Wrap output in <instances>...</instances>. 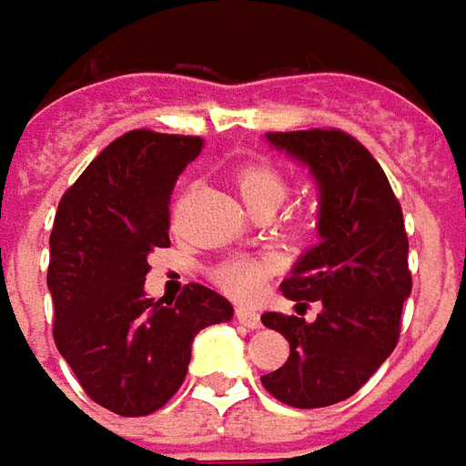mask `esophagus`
Masks as SVG:
<instances>
[{"instance_id": "1", "label": "esophagus", "mask_w": 466, "mask_h": 466, "mask_svg": "<svg viewBox=\"0 0 466 466\" xmlns=\"http://www.w3.org/2000/svg\"><path fill=\"white\" fill-rule=\"evenodd\" d=\"M236 319L248 329H260V313L253 306H238L236 309Z\"/></svg>"}]
</instances>
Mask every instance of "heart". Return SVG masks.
<instances>
[{
    "instance_id": "b5f03b06",
    "label": "heart",
    "mask_w": 466,
    "mask_h": 466,
    "mask_svg": "<svg viewBox=\"0 0 466 466\" xmlns=\"http://www.w3.org/2000/svg\"><path fill=\"white\" fill-rule=\"evenodd\" d=\"M233 183L250 213H260V210L273 213L283 203V198L289 196V187H291L289 175L270 163L240 165L233 173ZM268 270L270 263L260 256H233V258L220 260L213 268V280L228 296L246 299L258 291Z\"/></svg>"
}]
</instances>
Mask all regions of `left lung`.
I'll return each mask as SVG.
<instances>
[{
	"instance_id": "left-lung-1",
	"label": "left lung",
	"mask_w": 466,
	"mask_h": 466,
	"mask_svg": "<svg viewBox=\"0 0 466 466\" xmlns=\"http://www.w3.org/2000/svg\"><path fill=\"white\" fill-rule=\"evenodd\" d=\"M268 140L309 165L321 187V243L280 291L301 309L319 301L323 311L313 323L301 313L260 316L291 346L286 364L260 384L289 407H331L354 397L399 344L411 293L404 216L381 165L354 135L311 127L268 133Z\"/></svg>"
}]
</instances>
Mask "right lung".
Wrapping results in <instances>:
<instances>
[{
  "label": "right lung",
  "instance_id": "1",
  "mask_svg": "<svg viewBox=\"0 0 466 466\" xmlns=\"http://www.w3.org/2000/svg\"><path fill=\"white\" fill-rule=\"evenodd\" d=\"M203 150L198 135L130 130L65 190L49 236L55 344L85 394L120 417H147L183 386L200 329L233 306L190 283L163 306L145 296L147 256L167 248L170 193Z\"/></svg>",
  "mask_w": 466,
  "mask_h": 466
}]
</instances>
